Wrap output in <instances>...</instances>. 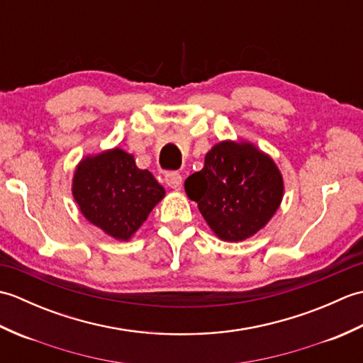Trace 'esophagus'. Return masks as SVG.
<instances>
[{"label": "esophagus", "instance_id": "1", "mask_svg": "<svg viewBox=\"0 0 363 363\" xmlns=\"http://www.w3.org/2000/svg\"><path fill=\"white\" fill-rule=\"evenodd\" d=\"M165 182L169 189L173 190H181L182 187V176L179 173H167L165 174Z\"/></svg>", "mask_w": 363, "mask_h": 363}]
</instances>
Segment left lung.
<instances>
[{"mask_svg":"<svg viewBox=\"0 0 363 363\" xmlns=\"http://www.w3.org/2000/svg\"><path fill=\"white\" fill-rule=\"evenodd\" d=\"M207 225L225 242H242L264 228L284 196L273 159L248 142L225 140L206 154L204 167L186 179Z\"/></svg>","mask_w":363,"mask_h":363,"instance_id":"1","label":"left lung"}]
</instances>
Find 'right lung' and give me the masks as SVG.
Instances as JSON below:
<instances>
[{
  "instance_id": "add662e5",
  "label": "right lung",
  "mask_w": 363,
  "mask_h": 363,
  "mask_svg": "<svg viewBox=\"0 0 363 363\" xmlns=\"http://www.w3.org/2000/svg\"><path fill=\"white\" fill-rule=\"evenodd\" d=\"M73 198L84 217L115 240L126 242L148 218L165 190L133 154L120 148L84 157L73 176Z\"/></svg>"
}]
</instances>
